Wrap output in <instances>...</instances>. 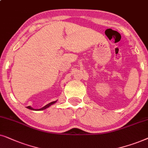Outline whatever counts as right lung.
I'll use <instances>...</instances> for the list:
<instances>
[{"label":"right lung","mask_w":148,"mask_h":148,"mask_svg":"<svg viewBox=\"0 0 148 148\" xmlns=\"http://www.w3.org/2000/svg\"><path fill=\"white\" fill-rule=\"evenodd\" d=\"M56 101H53V102H51V103H49V104H47V105H46V106H44V107L42 108H40V109H37V110H35V109H34V108H31L30 106H27V108H28V109H29V110H43L46 109V108H49V106L52 105V104L55 103H56Z\"/></svg>","instance_id":"1"}]
</instances>
